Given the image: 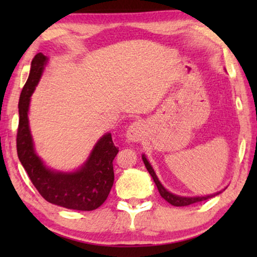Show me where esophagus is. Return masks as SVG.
Returning <instances> with one entry per match:
<instances>
[{
    "label": "esophagus",
    "mask_w": 257,
    "mask_h": 257,
    "mask_svg": "<svg viewBox=\"0 0 257 257\" xmlns=\"http://www.w3.org/2000/svg\"><path fill=\"white\" fill-rule=\"evenodd\" d=\"M126 138L131 143H139L144 138V124L142 121H135L128 126L126 131Z\"/></svg>",
    "instance_id": "34e87169"
}]
</instances>
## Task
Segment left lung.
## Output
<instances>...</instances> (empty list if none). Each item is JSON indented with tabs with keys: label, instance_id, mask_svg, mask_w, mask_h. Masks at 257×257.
I'll list each match as a JSON object with an SVG mask.
<instances>
[{
	"label": "left lung",
	"instance_id": "left-lung-1",
	"mask_svg": "<svg viewBox=\"0 0 257 257\" xmlns=\"http://www.w3.org/2000/svg\"><path fill=\"white\" fill-rule=\"evenodd\" d=\"M142 158H143L144 164H145V166L147 168V171H149V173L151 174V177L153 178V181L156 182V185H157V187H158V191H159L161 198H164L168 203H171V205H173L175 207L188 206V205H192V203H195V202L205 201V200H208L210 198H214V196H215V195L220 194V193H222V191H220V192L214 193V194H209V195H205V196H181V195L173 194V193H171L170 191H167V189L163 186V184H161V182L159 181V179H158L156 172H154V170H153L152 165H151L150 161L147 160V158H146L145 154H143ZM223 191H224V189H223Z\"/></svg>",
	"mask_w": 257,
	"mask_h": 257
}]
</instances>
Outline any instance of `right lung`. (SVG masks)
Here are the masks:
<instances>
[{
    "mask_svg": "<svg viewBox=\"0 0 257 257\" xmlns=\"http://www.w3.org/2000/svg\"><path fill=\"white\" fill-rule=\"evenodd\" d=\"M49 58L42 52L35 56L26 85L19 101L20 122L17 130V156L31 182L48 202L75 210H93L107 199L114 180L113 159L118 149L111 133L96 143L85 163L73 172L52 170L35 150L29 126L31 94L40 82Z\"/></svg>",
    "mask_w": 257,
    "mask_h": 257,
    "instance_id": "add662e5",
    "label": "right lung"
}]
</instances>
